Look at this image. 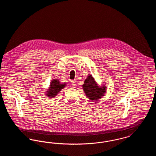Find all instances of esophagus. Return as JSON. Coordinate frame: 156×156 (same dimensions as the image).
Masks as SVG:
<instances>
[{
	"label": "esophagus",
	"mask_w": 156,
	"mask_h": 156,
	"mask_svg": "<svg viewBox=\"0 0 156 156\" xmlns=\"http://www.w3.org/2000/svg\"><path fill=\"white\" fill-rule=\"evenodd\" d=\"M71 86H72V87H73V88H75V87H76V82H75V81H71Z\"/></svg>",
	"instance_id": "obj_1"
}]
</instances>
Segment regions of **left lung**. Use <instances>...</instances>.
Returning <instances> with one entry per match:
<instances>
[{"mask_svg":"<svg viewBox=\"0 0 156 156\" xmlns=\"http://www.w3.org/2000/svg\"><path fill=\"white\" fill-rule=\"evenodd\" d=\"M82 88L87 97L92 101H98L101 99L106 91V87L99 86L91 75H89L85 79Z\"/></svg>","mask_w":156,"mask_h":156,"instance_id":"8db88e82","label":"left lung"}]
</instances>
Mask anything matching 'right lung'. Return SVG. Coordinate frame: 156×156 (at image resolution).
<instances>
[{"label":"right lung","instance_id":"right-lung-1","mask_svg":"<svg viewBox=\"0 0 156 156\" xmlns=\"http://www.w3.org/2000/svg\"><path fill=\"white\" fill-rule=\"evenodd\" d=\"M66 86V83H61L58 79H54L51 82L50 85V88L48 89V91L46 92L47 97L48 98H54L55 97L61 90L63 89Z\"/></svg>","mask_w":156,"mask_h":156}]
</instances>
